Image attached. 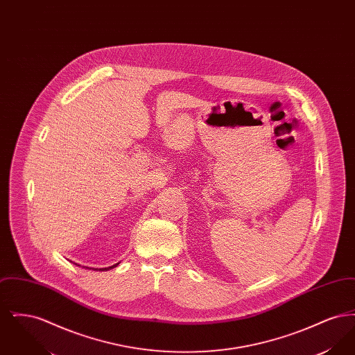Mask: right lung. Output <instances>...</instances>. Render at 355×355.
I'll list each match as a JSON object with an SVG mask.
<instances>
[{
  "mask_svg": "<svg viewBox=\"0 0 355 355\" xmlns=\"http://www.w3.org/2000/svg\"><path fill=\"white\" fill-rule=\"evenodd\" d=\"M77 265V263H76ZM119 263H116V265H113V266H109V268H103V269H94V268H86V269H93V270L96 271H106V270H110V269H113V268H116V266H119ZM77 266H80V265H77Z\"/></svg>",
  "mask_w": 355,
  "mask_h": 355,
  "instance_id": "1",
  "label": "right lung"
}]
</instances>
